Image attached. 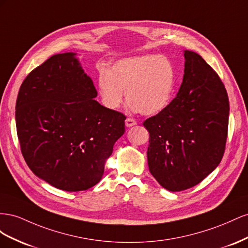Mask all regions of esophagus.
Listing matches in <instances>:
<instances>
[{
	"label": "esophagus",
	"instance_id": "34e87169",
	"mask_svg": "<svg viewBox=\"0 0 248 248\" xmlns=\"http://www.w3.org/2000/svg\"><path fill=\"white\" fill-rule=\"evenodd\" d=\"M136 124H137V123L134 119H132V118H126L125 119V126H126V128H132V126L136 125Z\"/></svg>",
	"mask_w": 248,
	"mask_h": 248
}]
</instances>
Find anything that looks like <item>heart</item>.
Wrapping results in <instances>:
<instances>
[{"label":"heart","instance_id":"1","mask_svg":"<svg viewBox=\"0 0 248 248\" xmlns=\"http://www.w3.org/2000/svg\"><path fill=\"white\" fill-rule=\"evenodd\" d=\"M175 72L166 57L142 55L117 60L110 69L101 68L97 89L103 104L117 110L124 98L133 112L155 115L170 103Z\"/></svg>","mask_w":248,"mask_h":248}]
</instances>
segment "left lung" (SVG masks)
Returning a JSON list of instances; mask_svg holds the SVG:
<instances>
[{
    "label": "left lung",
    "instance_id": "left-lung-1",
    "mask_svg": "<svg viewBox=\"0 0 248 248\" xmlns=\"http://www.w3.org/2000/svg\"><path fill=\"white\" fill-rule=\"evenodd\" d=\"M176 96L143 125L150 132L152 175L171 192L193 187L214 171L224 153L230 105L224 85L202 56L184 51Z\"/></svg>",
    "mask_w": 248,
    "mask_h": 248
}]
</instances>
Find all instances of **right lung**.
Returning <instances> with one entry per match:
<instances>
[{
	"label": "right lung",
	"mask_w": 248,
	"mask_h": 248,
	"mask_svg": "<svg viewBox=\"0 0 248 248\" xmlns=\"http://www.w3.org/2000/svg\"><path fill=\"white\" fill-rule=\"evenodd\" d=\"M96 96L73 52L52 56L19 88L16 123L22 154L33 173L55 188L77 192L94 186L124 134L125 116Z\"/></svg>",
	"instance_id": "right-lung-1"
}]
</instances>
